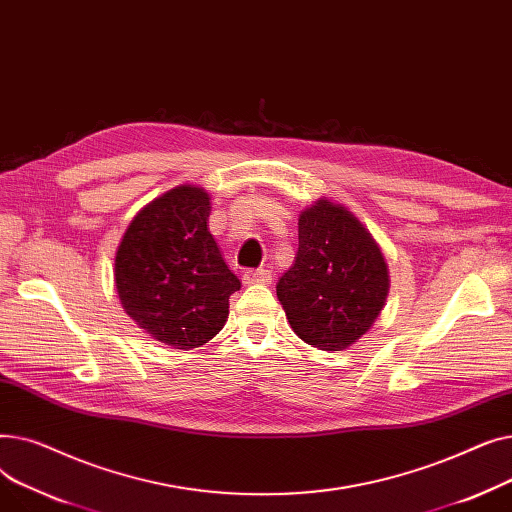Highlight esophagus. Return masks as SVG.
I'll use <instances>...</instances> for the list:
<instances>
[{"mask_svg": "<svg viewBox=\"0 0 512 512\" xmlns=\"http://www.w3.org/2000/svg\"><path fill=\"white\" fill-rule=\"evenodd\" d=\"M242 280H245V284H272V280H274V276H272V272L270 270H247L245 272V276H242Z\"/></svg>", "mask_w": 512, "mask_h": 512, "instance_id": "1", "label": "esophagus"}]
</instances>
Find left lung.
Returning <instances> with one entry per match:
<instances>
[{"label":"left lung","mask_w":512,"mask_h":512,"mask_svg":"<svg viewBox=\"0 0 512 512\" xmlns=\"http://www.w3.org/2000/svg\"><path fill=\"white\" fill-rule=\"evenodd\" d=\"M388 267L351 211L319 199L299 220V251L276 292L292 330L321 351L357 342L380 315Z\"/></svg>","instance_id":"left-lung-1"}]
</instances>
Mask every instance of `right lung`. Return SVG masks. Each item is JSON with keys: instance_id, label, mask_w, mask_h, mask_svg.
<instances>
[{"instance_id": "add662e5", "label": "right lung", "mask_w": 512, "mask_h": 512, "mask_svg": "<svg viewBox=\"0 0 512 512\" xmlns=\"http://www.w3.org/2000/svg\"><path fill=\"white\" fill-rule=\"evenodd\" d=\"M209 211L203 188L176 186L132 220L116 253L122 307L174 348H197L218 334L230 294L240 290L207 230Z\"/></svg>"}]
</instances>
